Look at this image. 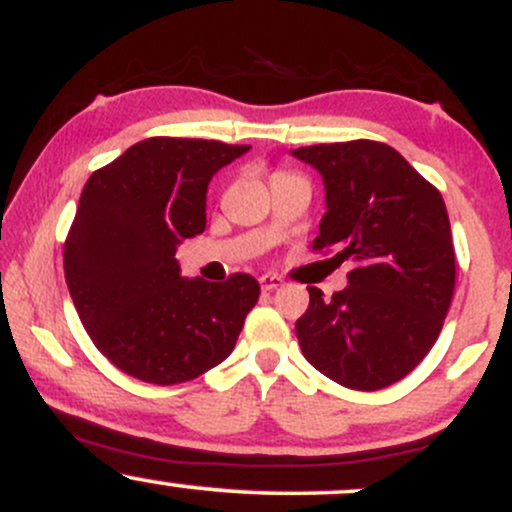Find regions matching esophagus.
<instances>
[{"mask_svg":"<svg viewBox=\"0 0 512 512\" xmlns=\"http://www.w3.org/2000/svg\"><path fill=\"white\" fill-rule=\"evenodd\" d=\"M260 286H262V291H274V289H279V286H284V279L276 274H262Z\"/></svg>","mask_w":512,"mask_h":512,"instance_id":"esophagus-1","label":"esophagus"}]
</instances>
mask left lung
Masks as SVG:
<instances>
[{"instance_id":"8db88e82","label":"left lung","mask_w":512,"mask_h":512,"mask_svg":"<svg viewBox=\"0 0 512 512\" xmlns=\"http://www.w3.org/2000/svg\"><path fill=\"white\" fill-rule=\"evenodd\" d=\"M291 156L325 182L315 250L354 262L349 286L310 305L296 337L310 366L351 390H383L424 361L455 291V248L443 197L392 146L315 144Z\"/></svg>"}]
</instances>
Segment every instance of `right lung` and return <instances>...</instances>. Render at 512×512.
Listing matches in <instances>:
<instances>
[{"label": "right lung", "mask_w": 512, "mask_h": 512, "mask_svg": "<svg viewBox=\"0 0 512 512\" xmlns=\"http://www.w3.org/2000/svg\"><path fill=\"white\" fill-rule=\"evenodd\" d=\"M250 146L151 137L96 170L64 243V279L113 366L178 385L219 366L260 298L250 274L185 279L175 250L207 226V187Z\"/></svg>", "instance_id": "add662e5"}]
</instances>
